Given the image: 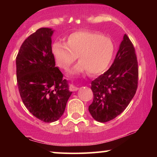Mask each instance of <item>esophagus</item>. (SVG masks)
I'll use <instances>...</instances> for the list:
<instances>
[{"mask_svg":"<svg viewBox=\"0 0 157 157\" xmlns=\"http://www.w3.org/2000/svg\"><path fill=\"white\" fill-rule=\"evenodd\" d=\"M78 89H79V88H77V86H74V85H70V86H69V90H70V91H76Z\"/></svg>","mask_w":157,"mask_h":157,"instance_id":"1","label":"esophagus"}]
</instances>
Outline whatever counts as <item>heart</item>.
Returning a JSON list of instances; mask_svg holds the SVG:
<instances>
[{"label": "heart", "mask_w": 157, "mask_h": 157, "mask_svg": "<svg viewBox=\"0 0 157 157\" xmlns=\"http://www.w3.org/2000/svg\"><path fill=\"white\" fill-rule=\"evenodd\" d=\"M114 46L111 39L91 31H78L68 37L67 43L55 42L52 52L57 66L67 71L76 60L80 61L72 74L89 71L97 75L104 71L112 59Z\"/></svg>", "instance_id": "obj_1"}]
</instances>
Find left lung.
Instances as JSON below:
<instances>
[{
    "label": "left lung",
    "mask_w": 157,
    "mask_h": 157,
    "mask_svg": "<svg viewBox=\"0 0 157 157\" xmlns=\"http://www.w3.org/2000/svg\"><path fill=\"white\" fill-rule=\"evenodd\" d=\"M138 76L135 48L125 34L111 67L91 82L94 100L89 111L92 117L105 122L123 112L136 94Z\"/></svg>",
    "instance_id": "8db88e82"
}]
</instances>
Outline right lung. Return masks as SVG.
Returning <instances> with one entry per match:
<instances>
[{"label": "right lung", "mask_w": 157, "mask_h": 157, "mask_svg": "<svg viewBox=\"0 0 157 157\" xmlns=\"http://www.w3.org/2000/svg\"><path fill=\"white\" fill-rule=\"evenodd\" d=\"M53 32L49 28L37 29L25 40L16 57L21 100L32 115L45 122L61 117L72 93L68 81L55 66L52 52Z\"/></svg>", "instance_id": "1"}]
</instances>
